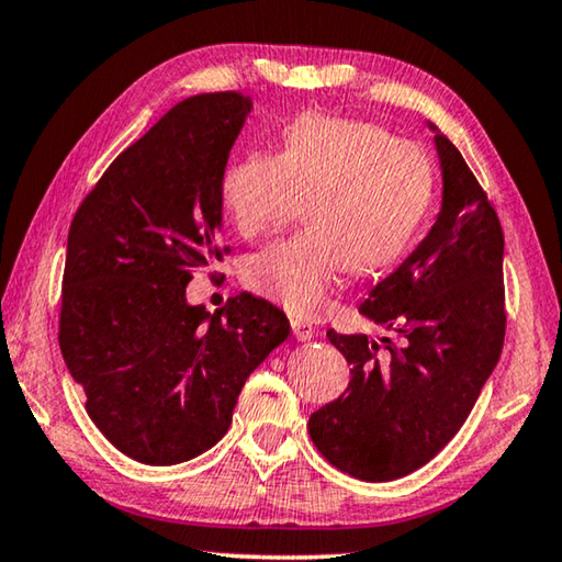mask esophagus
<instances>
[{
  "label": "esophagus",
  "instance_id": "1",
  "mask_svg": "<svg viewBox=\"0 0 562 562\" xmlns=\"http://www.w3.org/2000/svg\"><path fill=\"white\" fill-rule=\"evenodd\" d=\"M290 327H292V337L297 341H307L312 339V335H315V327L304 319H290Z\"/></svg>",
  "mask_w": 562,
  "mask_h": 562
}]
</instances>
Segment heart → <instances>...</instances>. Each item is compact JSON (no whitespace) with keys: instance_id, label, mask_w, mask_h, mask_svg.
<instances>
[{"instance_id":"heart-1","label":"heart","mask_w":562,"mask_h":562,"mask_svg":"<svg viewBox=\"0 0 562 562\" xmlns=\"http://www.w3.org/2000/svg\"><path fill=\"white\" fill-rule=\"evenodd\" d=\"M426 150L372 121L304 113L274 156L247 154L223 176L227 221L247 240L297 213L300 233L262 247L243 265L255 294L292 315H319L349 268L376 272L396 262L434 201Z\"/></svg>"}]
</instances>
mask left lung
Instances as JSON below:
<instances>
[{
  "instance_id": "left-lung-1",
  "label": "left lung",
  "mask_w": 562,
  "mask_h": 562,
  "mask_svg": "<svg viewBox=\"0 0 562 562\" xmlns=\"http://www.w3.org/2000/svg\"><path fill=\"white\" fill-rule=\"evenodd\" d=\"M443 205L424 243L361 302V315L398 341L327 337L349 386L310 416L317 451L361 481L422 469L469 418L506 337L503 227L461 150L436 133Z\"/></svg>"
}]
</instances>
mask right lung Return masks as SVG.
Listing matches in <instances>:
<instances>
[{
	"instance_id": "obj_1",
	"label": "right lung",
	"mask_w": 562,
	"mask_h": 562,
	"mask_svg": "<svg viewBox=\"0 0 562 562\" xmlns=\"http://www.w3.org/2000/svg\"><path fill=\"white\" fill-rule=\"evenodd\" d=\"M250 111L237 91L176 103L71 221L59 347L91 422L133 461L173 465L221 441L245 379L290 335L252 294L213 315L186 302L193 272L231 252L215 235L221 188Z\"/></svg>"
}]
</instances>
